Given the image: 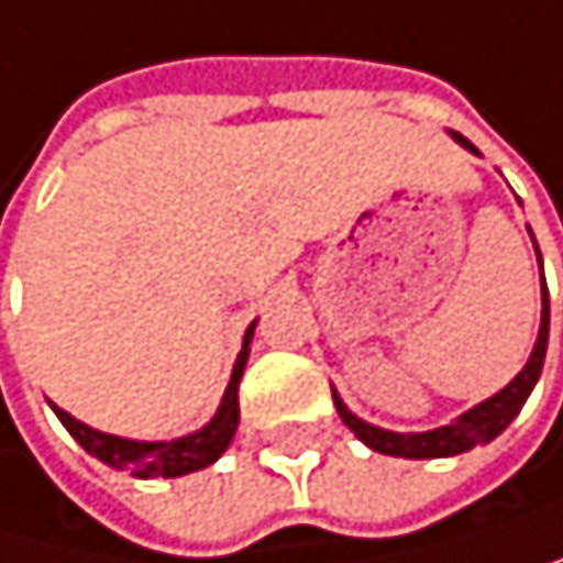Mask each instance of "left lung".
<instances>
[{"instance_id": "8db88e82", "label": "left lung", "mask_w": 563, "mask_h": 563, "mask_svg": "<svg viewBox=\"0 0 563 563\" xmlns=\"http://www.w3.org/2000/svg\"><path fill=\"white\" fill-rule=\"evenodd\" d=\"M464 150L477 153L471 140H464L461 133H451ZM538 246V243H534ZM538 260H541V250H538ZM548 330H551V300H548V284H544V269H541V330H538V343L531 350V360L520 371L500 394H494L490 400L471 407L467 413H461L457 420H451L448 427H437V430H427V433H394V430H384V427H374L367 420H360L356 413L346 410V404L336 397L333 390V404H336V413L340 420L364 440V444L377 454H390V457H410V461H427V457H454V454H464L477 444H487L494 440L517 413L525 407V400L531 397L538 377H541V367H544V353H548Z\"/></svg>"}]
</instances>
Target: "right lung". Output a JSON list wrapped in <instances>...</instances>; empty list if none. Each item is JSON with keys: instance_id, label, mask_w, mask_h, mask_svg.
I'll use <instances>...</instances> for the list:
<instances>
[{"instance_id": "add662e5", "label": "right lung", "mask_w": 563, "mask_h": 563, "mask_svg": "<svg viewBox=\"0 0 563 563\" xmlns=\"http://www.w3.org/2000/svg\"><path fill=\"white\" fill-rule=\"evenodd\" d=\"M253 327L256 323H250V330L243 336V350L233 364V377L227 384L217 417L196 433H186L179 440H126V437H112V433L86 427L82 420H76L73 413H66L56 404H53V410L63 420V427L79 440V448L86 454H92L96 461H102L115 471H130L136 477H183L192 471H203L213 461H220V454L230 448V440L236 433V423H240V397L236 394H240V377L246 371Z\"/></svg>"}]
</instances>
